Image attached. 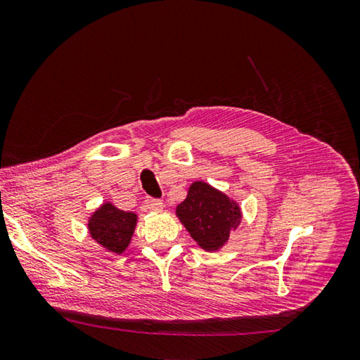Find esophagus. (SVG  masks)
<instances>
[{"instance_id": "obj_1", "label": "esophagus", "mask_w": 360, "mask_h": 360, "mask_svg": "<svg viewBox=\"0 0 360 360\" xmlns=\"http://www.w3.org/2000/svg\"><path fill=\"white\" fill-rule=\"evenodd\" d=\"M146 207L153 212H159L163 209V202H162V200H158V198H148L146 200Z\"/></svg>"}]
</instances>
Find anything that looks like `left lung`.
<instances>
[{
    "instance_id": "left-lung-1",
    "label": "left lung",
    "mask_w": 360,
    "mask_h": 360,
    "mask_svg": "<svg viewBox=\"0 0 360 360\" xmlns=\"http://www.w3.org/2000/svg\"><path fill=\"white\" fill-rule=\"evenodd\" d=\"M176 214L191 236L207 252L219 250L240 219L238 205L205 182H193Z\"/></svg>"
}]
</instances>
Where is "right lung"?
<instances>
[{
	"mask_svg": "<svg viewBox=\"0 0 360 360\" xmlns=\"http://www.w3.org/2000/svg\"><path fill=\"white\" fill-rule=\"evenodd\" d=\"M136 224V215L124 212L105 202L89 219V233L102 247L115 253H122L130 243Z\"/></svg>",
	"mask_w": 360,
	"mask_h": 360,
	"instance_id": "right-lung-1",
	"label": "right lung"
}]
</instances>
